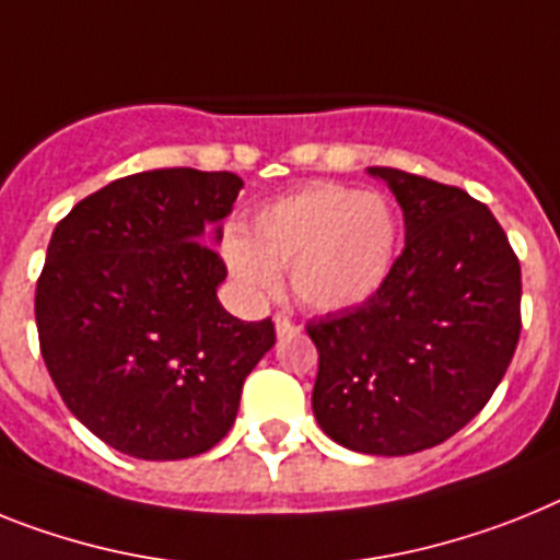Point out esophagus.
<instances>
[{
    "instance_id": "obj_1",
    "label": "esophagus",
    "mask_w": 560,
    "mask_h": 560,
    "mask_svg": "<svg viewBox=\"0 0 560 560\" xmlns=\"http://www.w3.org/2000/svg\"><path fill=\"white\" fill-rule=\"evenodd\" d=\"M275 328H277V337H291V334L298 331V326H294V319L285 317V314H277V317H275Z\"/></svg>"
}]
</instances>
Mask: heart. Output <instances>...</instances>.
Masks as SVG:
<instances>
[{"label": "heart", "mask_w": 560, "mask_h": 560, "mask_svg": "<svg viewBox=\"0 0 560 560\" xmlns=\"http://www.w3.org/2000/svg\"><path fill=\"white\" fill-rule=\"evenodd\" d=\"M396 218L376 192L314 184L280 198L223 243L229 269L248 291L269 294L289 269L294 298L314 312L365 303L390 271Z\"/></svg>", "instance_id": "heart-1"}]
</instances>
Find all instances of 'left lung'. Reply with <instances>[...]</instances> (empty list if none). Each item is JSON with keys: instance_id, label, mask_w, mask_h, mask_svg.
I'll use <instances>...</instances> for the list:
<instances>
[{"instance_id": "obj_1", "label": "left lung", "mask_w": 560, "mask_h": 560, "mask_svg": "<svg viewBox=\"0 0 560 560\" xmlns=\"http://www.w3.org/2000/svg\"><path fill=\"white\" fill-rule=\"evenodd\" d=\"M405 214V248L365 303L308 319L312 408L337 444L428 451L465 428L508 374L521 334V266L493 212L458 186L371 166Z\"/></svg>"}]
</instances>
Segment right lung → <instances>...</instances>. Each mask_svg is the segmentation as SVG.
Wrapping results in <instances>:
<instances>
[{
  "label": "right lung",
  "mask_w": 560,
  "mask_h": 560,
  "mask_svg": "<svg viewBox=\"0 0 560 560\" xmlns=\"http://www.w3.org/2000/svg\"><path fill=\"white\" fill-rule=\"evenodd\" d=\"M243 180L234 172L152 170L79 200L56 226L36 283L50 380L109 447L150 462L207 453L275 346L271 317L243 323L218 303L221 241Z\"/></svg>",
  "instance_id": "1"
}]
</instances>
